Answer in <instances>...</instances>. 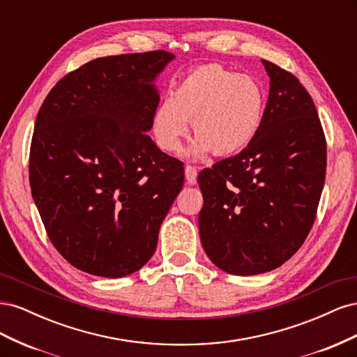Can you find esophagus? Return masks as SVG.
<instances>
[{"instance_id":"1","label":"esophagus","mask_w":357,"mask_h":357,"mask_svg":"<svg viewBox=\"0 0 357 357\" xmlns=\"http://www.w3.org/2000/svg\"><path fill=\"white\" fill-rule=\"evenodd\" d=\"M197 174H198V171H197L195 167H193V165H186L185 176H186V181L189 183V185H195V183H197Z\"/></svg>"}]
</instances>
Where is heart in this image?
Instances as JSON below:
<instances>
[{
	"label": "heart",
	"instance_id": "obj_1",
	"mask_svg": "<svg viewBox=\"0 0 357 357\" xmlns=\"http://www.w3.org/2000/svg\"><path fill=\"white\" fill-rule=\"evenodd\" d=\"M266 93L261 82L220 63L198 67L183 77L153 117V132L167 152H178L192 121L195 158L210 150L232 155L253 142L262 125Z\"/></svg>",
	"mask_w": 357,
	"mask_h": 357
}]
</instances>
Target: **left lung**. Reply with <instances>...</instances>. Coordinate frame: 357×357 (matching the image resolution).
I'll return each mask as SVG.
<instances>
[{"label": "left lung", "mask_w": 357, "mask_h": 357, "mask_svg": "<svg viewBox=\"0 0 357 357\" xmlns=\"http://www.w3.org/2000/svg\"><path fill=\"white\" fill-rule=\"evenodd\" d=\"M262 125L240 153L199 172V235L210 261L232 275L273 271L304 244L326 176V137L294 74L264 61Z\"/></svg>", "instance_id": "8db88e82"}]
</instances>
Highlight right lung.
I'll list each match as a JSON object with an SVG mask.
<instances>
[{
    "label": "right lung",
    "mask_w": 357,
    "mask_h": 357,
    "mask_svg": "<svg viewBox=\"0 0 357 357\" xmlns=\"http://www.w3.org/2000/svg\"><path fill=\"white\" fill-rule=\"evenodd\" d=\"M167 50L96 58L43 101L29 149V186L52 244L80 271H138L185 183V167L153 143L152 84Z\"/></svg>",
    "instance_id": "obj_1"
}]
</instances>
